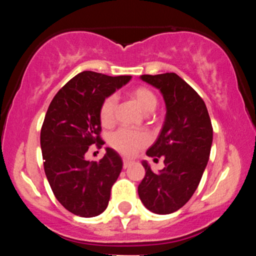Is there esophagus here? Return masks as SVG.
<instances>
[{"label":"esophagus","instance_id":"34e87169","mask_svg":"<svg viewBox=\"0 0 256 256\" xmlns=\"http://www.w3.org/2000/svg\"><path fill=\"white\" fill-rule=\"evenodd\" d=\"M131 166V161H128V160H122V168H128V167Z\"/></svg>","mask_w":256,"mask_h":256}]
</instances>
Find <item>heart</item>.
I'll use <instances>...</instances> for the list:
<instances>
[{"mask_svg": "<svg viewBox=\"0 0 256 256\" xmlns=\"http://www.w3.org/2000/svg\"><path fill=\"white\" fill-rule=\"evenodd\" d=\"M128 96L143 113L149 114L155 110L158 106V96L150 88L138 85L128 91ZM116 96H107L100 107V122L104 128H110L116 122ZM148 136L142 131H132L128 128H120L110 136V146L125 156H132L138 150L148 144Z\"/></svg>", "mask_w": 256, "mask_h": 256, "instance_id": "1", "label": "heart"}]
</instances>
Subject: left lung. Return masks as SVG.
<instances>
[{
  "mask_svg": "<svg viewBox=\"0 0 256 256\" xmlns=\"http://www.w3.org/2000/svg\"><path fill=\"white\" fill-rule=\"evenodd\" d=\"M142 80L158 88L166 104V118L156 142L146 150L164 158L158 173L143 161L146 176L138 185L143 204L156 214L178 210L192 198L204 174L213 140V128L204 100L176 73L143 74Z\"/></svg>",
  "mask_w": 256,
  "mask_h": 256,
  "instance_id": "1",
  "label": "left lung"
}]
</instances>
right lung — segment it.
<instances>
[{"label":"right lung","instance_id":"right-lung-1","mask_svg":"<svg viewBox=\"0 0 256 256\" xmlns=\"http://www.w3.org/2000/svg\"><path fill=\"white\" fill-rule=\"evenodd\" d=\"M130 79L84 71L58 91L46 110L40 130L44 172L58 201L76 216L104 212L122 172V158L113 149L106 148L98 162L85 160V152L90 146L104 144L100 107Z\"/></svg>","mask_w":256,"mask_h":256}]
</instances>
